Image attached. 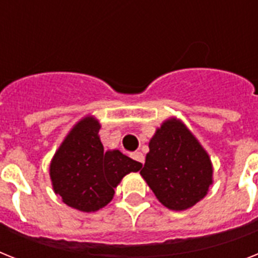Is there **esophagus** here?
Returning <instances> with one entry per match:
<instances>
[{
    "mask_svg": "<svg viewBox=\"0 0 258 258\" xmlns=\"http://www.w3.org/2000/svg\"><path fill=\"white\" fill-rule=\"evenodd\" d=\"M132 158L136 159V161H137V162H141V163H144V162H145V157H144V154H142L141 152H136V153H133V154H132Z\"/></svg>",
    "mask_w": 258,
    "mask_h": 258,
    "instance_id": "esophagus-1",
    "label": "esophagus"
}]
</instances>
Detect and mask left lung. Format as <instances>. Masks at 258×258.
I'll return each mask as SVG.
<instances>
[{"label": "left lung", "mask_w": 258, "mask_h": 258, "mask_svg": "<svg viewBox=\"0 0 258 258\" xmlns=\"http://www.w3.org/2000/svg\"><path fill=\"white\" fill-rule=\"evenodd\" d=\"M140 174L157 199L172 211L195 206L214 183L210 155L176 117H169L157 127Z\"/></svg>", "instance_id": "left-lung-1"}]
</instances>
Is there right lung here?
<instances>
[{
  "label": "right lung",
  "mask_w": 258,
  "mask_h": 258,
  "mask_svg": "<svg viewBox=\"0 0 258 258\" xmlns=\"http://www.w3.org/2000/svg\"><path fill=\"white\" fill-rule=\"evenodd\" d=\"M100 127L95 116L83 117L68 132L50 163L54 192L68 207L82 212L105 207L122 178L142 167L117 149L105 152Z\"/></svg>",
  "instance_id": "obj_1"
}]
</instances>
